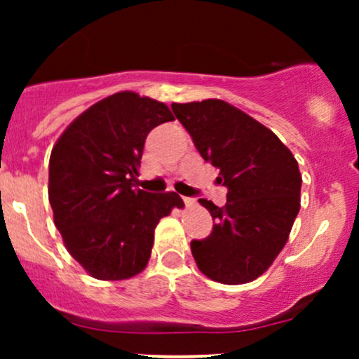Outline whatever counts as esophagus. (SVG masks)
Wrapping results in <instances>:
<instances>
[{
    "mask_svg": "<svg viewBox=\"0 0 359 359\" xmlns=\"http://www.w3.org/2000/svg\"><path fill=\"white\" fill-rule=\"evenodd\" d=\"M184 203L187 208H192V205H196V201L192 199V197H184Z\"/></svg>",
    "mask_w": 359,
    "mask_h": 359,
    "instance_id": "esophagus-1",
    "label": "esophagus"
}]
</instances>
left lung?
I'll return each mask as SVG.
<instances>
[{
  "label": "left lung",
  "mask_w": 359,
  "mask_h": 359,
  "mask_svg": "<svg viewBox=\"0 0 359 359\" xmlns=\"http://www.w3.org/2000/svg\"><path fill=\"white\" fill-rule=\"evenodd\" d=\"M172 111L228 189L222 208L199 199L214 226L191 241L192 257L214 282L248 283L278 257L299 214L297 160L273 131L221 100L174 102Z\"/></svg>",
  "instance_id": "1"
}]
</instances>
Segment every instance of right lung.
I'll use <instances>...</instances> for the list:
<instances>
[{"label":"right lung","instance_id":"obj_1","mask_svg":"<svg viewBox=\"0 0 359 359\" xmlns=\"http://www.w3.org/2000/svg\"><path fill=\"white\" fill-rule=\"evenodd\" d=\"M163 102L123 90L77 116L48 163V201L65 248L100 280L147 266L162 217L184 203L175 192L135 189L147 135L172 121Z\"/></svg>","mask_w":359,"mask_h":359}]
</instances>
